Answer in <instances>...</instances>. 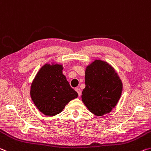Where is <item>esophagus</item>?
<instances>
[{
  "label": "esophagus",
  "mask_w": 151,
  "mask_h": 151,
  "mask_svg": "<svg viewBox=\"0 0 151 151\" xmlns=\"http://www.w3.org/2000/svg\"><path fill=\"white\" fill-rule=\"evenodd\" d=\"M76 92H77V93H78V96H80L81 94V91L80 89L78 88H76Z\"/></svg>",
  "instance_id": "obj_1"
}]
</instances>
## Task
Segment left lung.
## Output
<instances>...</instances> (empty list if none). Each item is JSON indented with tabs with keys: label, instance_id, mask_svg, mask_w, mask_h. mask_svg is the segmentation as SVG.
Returning a JSON list of instances; mask_svg holds the SVG:
<instances>
[{
	"label": "left lung",
	"instance_id": "8db88e82",
	"mask_svg": "<svg viewBox=\"0 0 151 151\" xmlns=\"http://www.w3.org/2000/svg\"><path fill=\"white\" fill-rule=\"evenodd\" d=\"M85 84L81 99L88 110L97 116L109 113L122 93V84L118 74L109 64L101 60L87 67Z\"/></svg>",
	"mask_w": 151,
	"mask_h": 151
}]
</instances>
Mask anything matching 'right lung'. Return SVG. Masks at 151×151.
I'll return each mask as SVG.
<instances>
[{"instance_id":"right-lung-1","label":"right lung","mask_w":151,"mask_h":151,"mask_svg":"<svg viewBox=\"0 0 151 151\" xmlns=\"http://www.w3.org/2000/svg\"><path fill=\"white\" fill-rule=\"evenodd\" d=\"M62 70L61 65L46 64L32 83V100L46 116H51L60 113L67 104L78 96L67 81Z\"/></svg>"}]
</instances>
